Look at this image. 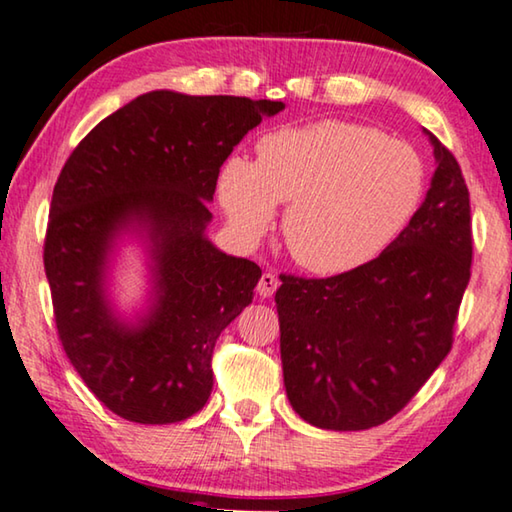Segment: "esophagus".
<instances>
[{"label": "esophagus", "instance_id": "obj_1", "mask_svg": "<svg viewBox=\"0 0 512 512\" xmlns=\"http://www.w3.org/2000/svg\"><path fill=\"white\" fill-rule=\"evenodd\" d=\"M277 286H279V279L274 277L272 272H263L261 279H258L256 291H258V295H261V298H272L274 291H277Z\"/></svg>", "mask_w": 512, "mask_h": 512}]
</instances>
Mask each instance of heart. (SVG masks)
<instances>
[{
	"instance_id": "b5f03b06",
	"label": "heart",
	"mask_w": 512,
	"mask_h": 512,
	"mask_svg": "<svg viewBox=\"0 0 512 512\" xmlns=\"http://www.w3.org/2000/svg\"><path fill=\"white\" fill-rule=\"evenodd\" d=\"M256 154V164L231 157L221 168V205L242 235L258 238L277 203H288L286 247L318 274L355 270L379 256L425 196L427 170L416 147L365 124L281 129Z\"/></svg>"
}]
</instances>
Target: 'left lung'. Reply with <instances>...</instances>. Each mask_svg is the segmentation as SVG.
Listing matches in <instances>:
<instances>
[{"mask_svg": "<svg viewBox=\"0 0 512 512\" xmlns=\"http://www.w3.org/2000/svg\"><path fill=\"white\" fill-rule=\"evenodd\" d=\"M427 136L432 187L388 249L335 277L284 274L274 295L288 402L314 427L383 425L453 348L471 277V205L453 152Z\"/></svg>", "mask_w": 512, "mask_h": 512, "instance_id": "1", "label": "left lung"}]
</instances>
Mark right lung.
Masks as SVG:
<instances>
[{
	"label": "right lung",
	"instance_id": "right-lung-1",
	"mask_svg": "<svg viewBox=\"0 0 512 512\" xmlns=\"http://www.w3.org/2000/svg\"><path fill=\"white\" fill-rule=\"evenodd\" d=\"M281 101L140 94L80 140L57 177L43 244L57 335L96 399L140 425L194 416L212 392L221 330L254 298L261 268L205 238L219 168ZM148 240L153 302L122 322L105 295L122 232Z\"/></svg>",
	"mask_w": 512,
	"mask_h": 512
}]
</instances>
